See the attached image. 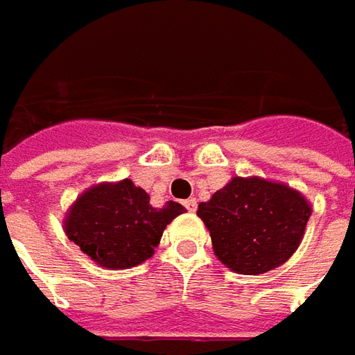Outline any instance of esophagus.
Returning <instances> with one entry per match:
<instances>
[{
    "label": "esophagus",
    "mask_w": 355,
    "mask_h": 355,
    "mask_svg": "<svg viewBox=\"0 0 355 355\" xmlns=\"http://www.w3.org/2000/svg\"><path fill=\"white\" fill-rule=\"evenodd\" d=\"M182 205H184V208H187L189 212H194V210H196V200H194V198H189V200H184Z\"/></svg>",
    "instance_id": "obj_1"
}]
</instances>
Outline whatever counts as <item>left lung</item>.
<instances>
[{"instance_id": "obj_1", "label": "left lung", "mask_w": 355, "mask_h": 355, "mask_svg": "<svg viewBox=\"0 0 355 355\" xmlns=\"http://www.w3.org/2000/svg\"><path fill=\"white\" fill-rule=\"evenodd\" d=\"M212 248L226 268L256 276L278 268L296 252L312 214L310 202L288 184L234 177L200 202Z\"/></svg>"}]
</instances>
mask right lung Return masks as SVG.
Here are the masks:
<instances>
[{"mask_svg": "<svg viewBox=\"0 0 355 355\" xmlns=\"http://www.w3.org/2000/svg\"><path fill=\"white\" fill-rule=\"evenodd\" d=\"M148 200L131 178L95 184L69 208L65 234L103 268L137 266L155 254L166 224L184 212L175 200L162 208Z\"/></svg>", "mask_w": 355, "mask_h": 355, "instance_id": "obj_1", "label": "right lung"}]
</instances>
